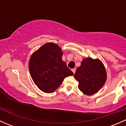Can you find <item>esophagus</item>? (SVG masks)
I'll return each mask as SVG.
<instances>
[{
    "instance_id": "esophagus-1",
    "label": "esophagus",
    "mask_w": 126,
    "mask_h": 126,
    "mask_svg": "<svg viewBox=\"0 0 126 126\" xmlns=\"http://www.w3.org/2000/svg\"><path fill=\"white\" fill-rule=\"evenodd\" d=\"M71 71H72V72H73L74 74H75V72H76V69H74V68H73V69H71Z\"/></svg>"
}]
</instances>
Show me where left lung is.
I'll use <instances>...</instances> for the list:
<instances>
[{
    "instance_id": "8db88e82",
    "label": "left lung",
    "mask_w": 126,
    "mask_h": 126,
    "mask_svg": "<svg viewBox=\"0 0 126 126\" xmlns=\"http://www.w3.org/2000/svg\"><path fill=\"white\" fill-rule=\"evenodd\" d=\"M79 82L78 87L85 94H94L104 86L107 80V72L99 59L91 57L84 58L74 74Z\"/></svg>"
}]
</instances>
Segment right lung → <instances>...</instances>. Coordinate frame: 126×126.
I'll return each mask as SVG.
<instances>
[{
	"instance_id": "add662e5",
	"label": "right lung",
	"mask_w": 126,
	"mask_h": 126,
	"mask_svg": "<svg viewBox=\"0 0 126 126\" xmlns=\"http://www.w3.org/2000/svg\"><path fill=\"white\" fill-rule=\"evenodd\" d=\"M63 51L54 43H47L31 55L29 72L35 84L43 92L55 91L64 78L73 76V72L62 60Z\"/></svg>"
}]
</instances>
